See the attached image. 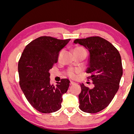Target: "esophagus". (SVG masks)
I'll return each instance as SVG.
<instances>
[{
	"mask_svg": "<svg viewBox=\"0 0 134 134\" xmlns=\"http://www.w3.org/2000/svg\"><path fill=\"white\" fill-rule=\"evenodd\" d=\"M75 83L73 81H70V85H74V84Z\"/></svg>",
	"mask_w": 134,
	"mask_h": 134,
	"instance_id": "1",
	"label": "esophagus"
}]
</instances>
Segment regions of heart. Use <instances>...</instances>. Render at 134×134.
I'll return each instance as SVG.
<instances>
[{
    "instance_id": "1",
    "label": "heart",
    "mask_w": 134,
    "mask_h": 134,
    "mask_svg": "<svg viewBox=\"0 0 134 134\" xmlns=\"http://www.w3.org/2000/svg\"><path fill=\"white\" fill-rule=\"evenodd\" d=\"M74 52L75 54H87V51L85 49L83 48V47H76V48L74 49ZM63 53V50L60 51L59 53V55H58V59L60 60V57H61L62 54ZM80 69H73L71 68L69 69L68 71V75L69 77L71 79H76L78 76V74L80 72Z\"/></svg>"
}]
</instances>
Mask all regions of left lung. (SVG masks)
<instances>
[{
	"label": "left lung",
	"mask_w": 134,
	"mask_h": 134,
	"mask_svg": "<svg viewBox=\"0 0 134 134\" xmlns=\"http://www.w3.org/2000/svg\"><path fill=\"white\" fill-rule=\"evenodd\" d=\"M74 43L89 51V65L86 72L91 74L88 79L94 84L92 88L80 84L79 108L86 113H98L109 105L120 87L122 75L120 54L112 44L99 36L76 39Z\"/></svg>",
	"instance_id": "left-lung-1"
}]
</instances>
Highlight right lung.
Listing matches in <instances>:
<instances>
[{
	"mask_svg": "<svg viewBox=\"0 0 134 134\" xmlns=\"http://www.w3.org/2000/svg\"><path fill=\"white\" fill-rule=\"evenodd\" d=\"M69 41L40 36L26 46L18 62L20 87L31 105L40 112L53 113L62 107V96L70 82L63 79L55 86L51 85L49 70Z\"/></svg>",
	"mask_w": 134,
	"mask_h": 134,
	"instance_id": "add662e5",
	"label": "right lung"
}]
</instances>
